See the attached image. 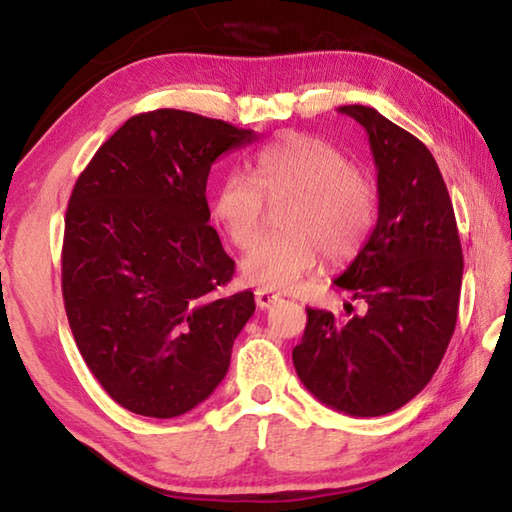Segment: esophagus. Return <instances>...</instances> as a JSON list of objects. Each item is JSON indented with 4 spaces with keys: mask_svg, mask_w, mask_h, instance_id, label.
<instances>
[{
    "mask_svg": "<svg viewBox=\"0 0 512 512\" xmlns=\"http://www.w3.org/2000/svg\"><path fill=\"white\" fill-rule=\"evenodd\" d=\"M279 299V295H275V293H270V290H266V288H257L255 290V302H257V306L259 308H270L273 306L275 302Z\"/></svg>",
    "mask_w": 512,
    "mask_h": 512,
    "instance_id": "obj_1",
    "label": "esophagus"
}]
</instances>
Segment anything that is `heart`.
I'll return each mask as SVG.
<instances>
[{"instance_id": "b5f03b06", "label": "heart", "mask_w": 512, "mask_h": 512, "mask_svg": "<svg viewBox=\"0 0 512 512\" xmlns=\"http://www.w3.org/2000/svg\"><path fill=\"white\" fill-rule=\"evenodd\" d=\"M279 210V233L242 259L248 284L286 290L308 275L322 253L353 259L375 226L377 195L364 170L342 148L315 135H286L250 157L248 175L228 173L215 188L213 217L228 242L250 248L262 233L266 202Z\"/></svg>"}]
</instances>
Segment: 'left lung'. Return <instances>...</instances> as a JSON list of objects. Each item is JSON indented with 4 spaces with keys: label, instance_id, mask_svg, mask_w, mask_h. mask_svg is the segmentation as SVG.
Instances as JSON below:
<instances>
[{
    "label": "left lung",
    "instance_id": "left-lung-1",
    "mask_svg": "<svg viewBox=\"0 0 512 512\" xmlns=\"http://www.w3.org/2000/svg\"><path fill=\"white\" fill-rule=\"evenodd\" d=\"M339 113L366 128L377 166V226L335 279L368 310L339 322L328 310L306 308L293 364L319 402L379 417L422 393L439 368L457 324L464 255L430 150L375 108L353 104Z\"/></svg>",
    "mask_w": 512,
    "mask_h": 512
}]
</instances>
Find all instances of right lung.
Segmentation results:
<instances>
[{
	"mask_svg": "<svg viewBox=\"0 0 512 512\" xmlns=\"http://www.w3.org/2000/svg\"><path fill=\"white\" fill-rule=\"evenodd\" d=\"M255 139L186 110L130 117L77 177L66 208L62 295L90 373L130 413L170 419L222 382L255 313L208 224L206 182L226 150Z\"/></svg>",
	"mask_w": 512,
	"mask_h": 512,
	"instance_id": "right-lung-1",
	"label": "right lung"
}]
</instances>
